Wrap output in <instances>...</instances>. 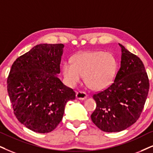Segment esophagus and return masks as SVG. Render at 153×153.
<instances>
[{"mask_svg":"<svg viewBox=\"0 0 153 153\" xmlns=\"http://www.w3.org/2000/svg\"><path fill=\"white\" fill-rule=\"evenodd\" d=\"M87 97H88L87 94L85 92H82V91H79L76 93V98L78 100H83L86 99Z\"/></svg>","mask_w":153,"mask_h":153,"instance_id":"esophagus-1","label":"esophagus"}]
</instances>
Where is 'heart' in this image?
I'll return each instance as SVG.
<instances>
[{
    "label": "heart",
    "instance_id": "obj_1",
    "mask_svg": "<svg viewBox=\"0 0 153 153\" xmlns=\"http://www.w3.org/2000/svg\"><path fill=\"white\" fill-rule=\"evenodd\" d=\"M73 63L63 64L62 72L68 84L74 86L82 80L93 90L107 88L113 82L117 71V61L113 54L104 51H88L73 57Z\"/></svg>",
    "mask_w": 153,
    "mask_h": 153
}]
</instances>
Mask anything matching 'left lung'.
<instances>
[{
    "label": "left lung",
    "mask_w": 153,
    "mask_h": 153,
    "mask_svg": "<svg viewBox=\"0 0 153 153\" xmlns=\"http://www.w3.org/2000/svg\"><path fill=\"white\" fill-rule=\"evenodd\" d=\"M121 67L111 85L93 95L92 122L104 132H119L136 123L148 94L149 79L140 58L123 45Z\"/></svg>",
    "instance_id": "8db88e82"
}]
</instances>
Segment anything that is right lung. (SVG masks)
<instances>
[{"mask_svg":"<svg viewBox=\"0 0 153 153\" xmlns=\"http://www.w3.org/2000/svg\"><path fill=\"white\" fill-rule=\"evenodd\" d=\"M63 44H39L15 60L7 80L15 117L36 133L54 130L63 119L65 106L75 99L59 74Z\"/></svg>","mask_w":153,"mask_h":153,"instance_id":"obj_1","label":"right lung"}]
</instances>
